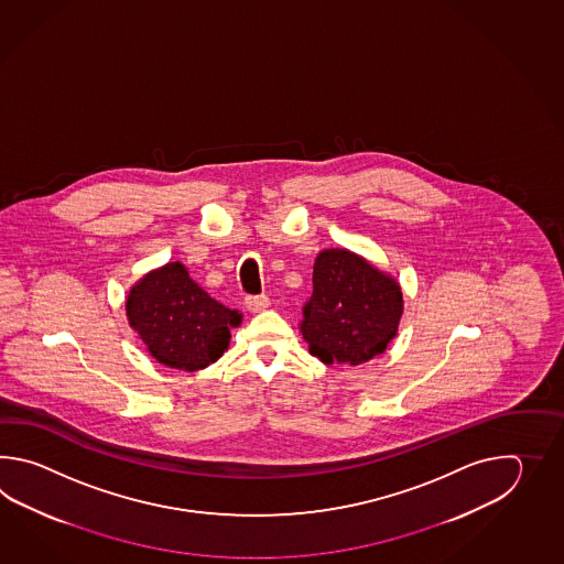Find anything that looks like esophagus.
<instances>
[{
  "mask_svg": "<svg viewBox=\"0 0 564 564\" xmlns=\"http://www.w3.org/2000/svg\"><path fill=\"white\" fill-rule=\"evenodd\" d=\"M243 304L250 312H262L270 306V299L268 296H248Z\"/></svg>",
  "mask_w": 564,
  "mask_h": 564,
  "instance_id": "esophagus-1",
  "label": "esophagus"
}]
</instances>
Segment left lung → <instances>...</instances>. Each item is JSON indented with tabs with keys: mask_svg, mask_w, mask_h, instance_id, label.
<instances>
[{
	"mask_svg": "<svg viewBox=\"0 0 564 564\" xmlns=\"http://www.w3.org/2000/svg\"><path fill=\"white\" fill-rule=\"evenodd\" d=\"M403 314L395 278L347 248H328L312 268V294L299 328L324 365H362L384 352Z\"/></svg>",
	"mask_w": 564,
	"mask_h": 564,
	"instance_id": "1",
	"label": "left lung"
}]
</instances>
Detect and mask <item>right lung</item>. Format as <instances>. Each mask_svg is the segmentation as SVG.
I'll list each match as a JSON object with an SVG mask.
<instances>
[{"instance_id": "obj_1", "label": "right lung", "mask_w": 564, "mask_h": 564, "mask_svg": "<svg viewBox=\"0 0 564 564\" xmlns=\"http://www.w3.org/2000/svg\"><path fill=\"white\" fill-rule=\"evenodd\" d=\"M124 311L156 362L187 372L216 362L228 350L229 328L241 323L240 312L212 299L181 262H167L137 280Z\"/></svg>"}]
</instances>
